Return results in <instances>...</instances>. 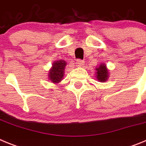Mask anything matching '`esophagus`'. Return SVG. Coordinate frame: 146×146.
Listing matches in <instances>:
<instances>
[{
	"instance_id": "esophagus-1",
	"label": "esophagus",
	"mask_w": 146,
	"mask_h": 146,
	"mask_svg": "<svg viewBox=\"0 0 146 146\" xmlns=\"http://www.w3.org/2000/svg\"><path fill=\"white\" fill-rule=\"evenodd\" d=\"M84 65V61L80 59H77V61H76V66H82Z\"/></svg>"
}]
</instances>
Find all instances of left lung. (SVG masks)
<instances>
[{
	"instance_id": "1",
	"label": "left lung",
	"mask_w": 146,
	"mask_h": 146,
	"mask_svg": "<svg viewBox=\"0 0 146 146\" xmlns=\"http://www.w3.org/2000/svg\"><path fill=\"white\" fill-rule=\"evenodd\" d=\"M96 70V78L99 82H104L108 80L109 73H108V68L104 64H101V65L97 67Z\"/></svg>"
}]
</instances>
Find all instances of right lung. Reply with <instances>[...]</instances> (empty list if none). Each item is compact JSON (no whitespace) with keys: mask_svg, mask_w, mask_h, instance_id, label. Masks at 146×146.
I'll return each instance as SVG.
<instances>
[{"mask_svg":"<svg viewBox=\"0 0 146 146\" xmlns=\"http://www.w3.org/2000/svg\"><path fill=\"white\" fill-rule=\"evenodd\" d=\"M66 65V63L63 60L54 62L52 68L49 72V79L50 81H52L53 83H58L62 80Z\"/></svg>","mask_w":146,"mask_h":146,"instance_id":"obj_1","label":"right lung"}]
</instances>
